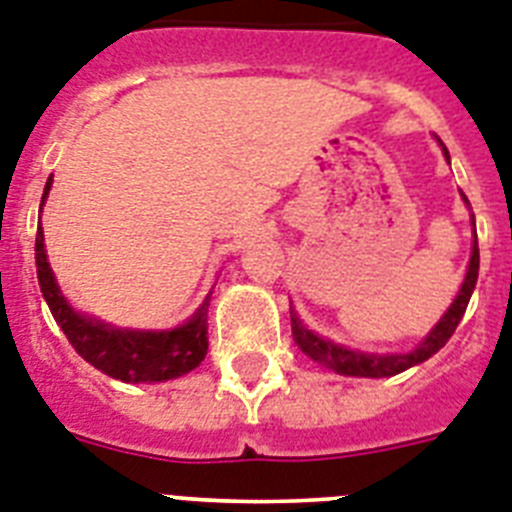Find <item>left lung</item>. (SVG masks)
<instances>
[{
  "instance_id": "obj_1",
  "label": "left lung",
  "mask_w": 512,
  "mask_h": 512,
  "mask_svg": "<svg viewBox=\"0 0 512 512\" xmlns=\"http://www.w3.org/2000/svg\"><path fill=\"white\" fill-rule=\"evenodd\" d=\"M444 155H447V149H444ZM476 278H479V244L473 242L471 265H468L465 281L463 286H460V294L455 297L450 310L444 313L442 321L436 323L434 331H431L413 352H407V355H363V352L347 350V347L326 342L321 336H315L313 331H307V328L299 323L297 315H292L294 344H297L299 350L305 352L310 360L326 365V368L342 373V376H397V373L407 371V368H413V365L423 363V360H429L431 355H436L444 344L450 342V336L455 334V328H458L460 318H463L465 307H468V299H471L473 289H476Z\"/></svg>"
}]
</instances>
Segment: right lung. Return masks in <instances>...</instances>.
<instances>
[{"label":"right lung","instance_id":"right-lung-1","mask_svg":"<svg viewBox=\"0 0 512 512\" xmlns=\"http://www.w3.org/2000/svg\"><path fill=\"white\" fill-rule=\"evenodd\" d=\"M52 178L47 181L41 205L49 194ZM36 273H39L41 294L47 299L57 326L65 331L73 350L91 363L97 371L126 381V384H152L168 381L194 371L207 355V305L210 294L197 310V315L173 331H120L99 321L78 315L54 284L52 268L44 252V231H36Z\"/></svg>","mask_w":512,"mask_h":512}]
</instances>
